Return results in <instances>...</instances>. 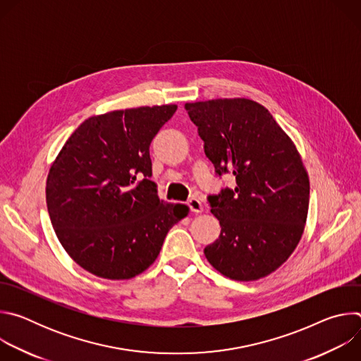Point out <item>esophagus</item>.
<instances>
[{
	"label": "esophagus",
	"instance_id": "1",
	"mask_svg": "<svg viewBox=\"0 0 361 361\" xmlns=\"http://www.w3.org/2000/svg\"><path fill=\"white\" fill-rule=\"evenodd\" d=\"M187 204H188V207H190V210H191L192 213H202V210H204L201 200H200V198H197V197L190 198Z\"/></svg>",
	"mask_w": 361,
	"mask_h": 361
}]
</instances>
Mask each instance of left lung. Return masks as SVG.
<instances>
[{"mask_svg": "<svg viewBox=\"0 0 361 361\" xmlns=\"http://www.w3.org/2000/svg\"><path fill=\"white\" fill-rule=\"evenodd\" d=\"M205 156L235 188L210 197L220 237L204 248L223 276L255 281L284 264L304 233L310 181L293 140L266 107L248 98L187 102Z\"/></svg>", "mask_w": 361, "mask_h": 361, "instance_id": "obj_1", "label": "left lung"}]
</instances>
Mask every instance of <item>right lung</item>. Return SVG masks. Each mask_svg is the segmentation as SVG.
Masks as SVG:
<instances>
[{"instance_id":"1","label":"right lung","mask_w":361,"mask_h":361,"mask_svg":"<svg viewBox=\"0 0 361 361\" xmlns=\"http://www.w3.org/2000/svg\"><path fill=\"white\" fill-rule=\"evenodd\" d=\"M176 104L114 110L87 118L51 164L45 185L54 231L71 259L107 280H128L160 254L185 204L159 198L149 144Z\"/></svg>"}]
</instances>
